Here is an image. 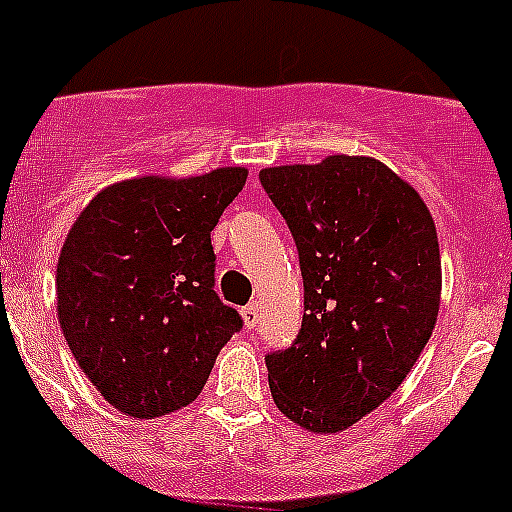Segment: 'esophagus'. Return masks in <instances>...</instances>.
<instances>
[{"label": "esophagus", "instance_id": "1", "mask_svg": "<svg viewBox=\"0 0 512 512\" xmlns=\"http://www.w3.org/2000/svg\"><path fill=\"white\" fill-rule=\"evenodd\" d=\"M241 315H243V323H246V328H256V325H259V305H256V302H251V305L243 307Z\"/></svg>", "mask_w": 512, "mask_h": 512}]
</instances>
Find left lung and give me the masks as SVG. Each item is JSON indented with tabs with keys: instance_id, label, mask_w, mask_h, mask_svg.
Wrapping results in <instances>:
<instances>
[{
	"instance_id": "8db88e82",
	"label": "left lung",
	"mask_w": 512,
	"mask_h": 512,
	"mask_svg": "<svg viewBox=\"0 0 512 512\" xmlns=\"http://www.w3.org/2000/svg\"><path fill=\"white\" fill-rule=\"evenodd\" d=\"M300 253L305 315L292 346L266 356L277 408L338 433L379 408L433 333L441 253L420 194L366 156L259 174Z\"/></svg>"
}]
</instances>
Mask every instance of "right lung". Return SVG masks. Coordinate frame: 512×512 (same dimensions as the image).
Wrapping results in <instances>:
<instances>
[{"mask_svg": "<svg viewBox=\"0 0 512 512\" xmlns=\"http://www.w3.org/2000/svg\"><path fill=\"white\" fill-rule=\"evenodd\" d=\"M248 171L140 176L84 207L56 269L58 320L89 382L133 418L200 395L220 348L243 328L215 292L210 233Z\"/></svg>", "mask_w": 512, "mask_h": 512, "instance_id": "obj_1", "label": "right lung"}]
</instances>
